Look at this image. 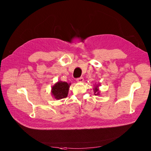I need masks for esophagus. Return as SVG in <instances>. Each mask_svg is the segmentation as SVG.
<instances>
[{
    "instance_id": "1",
    "label": "esophagus",
    "mask_w": 151,
    "mask_h": 151,
    "mask_svg": "<svg viewBox=\"0 0 151 151\" xmlns=\"http://www.w3.org/2000/svg\"><path fill=\"white\" fill-rule=\"evenodd\" d=\"M83 81H84V78H83L82 77H80V78L76 79V82H82Z\"/></svg>"
}]
</instances>
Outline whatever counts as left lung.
Segmentation results:
<instances>
[{
  "mask_svg": "<svg viewBox=\"0 0 151 151\" xmlns=\"http://www.w3.org/2000/svg\"><path fill=\"white\" fill-rule=\"evenodd\" d=\"M99 85H97L95 87V88L93 89H94V93H95V95H99V93H99V89H98V88H99Z\"/></svg>",
  "mask_w": 151,
  "mask_h": 151,
  "instance_id": "8db88e82",
  "label": "left lung"
}]
</instances>
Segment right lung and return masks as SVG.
I'll return each mask as SVG.
<instances>
[{"label": "right lung", "instance_id": "1", "mask_svg": "<svg viewBox=\"0 0 151 151\" xmlns=\"http://www.w3.org/2000/svg\"><path fill=\"white\" fill-rule=\"evenodd\" d=\"M70 84H68L65 82L59 81L56 82L52 87V95L56 99H62L67 97L69 92V86Z\"/></svg>", "mask_w": 151, "mask_h": 151}]
</instances>
